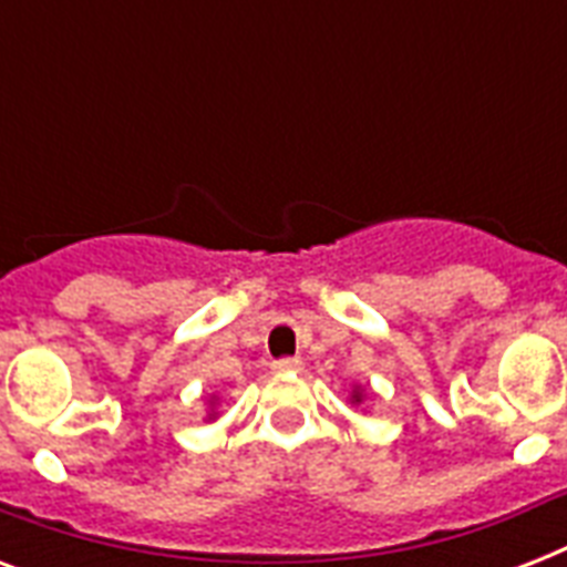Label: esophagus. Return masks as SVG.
Returning a JSON list of instances; mask_svg holds the SVG:
<instances>
[{
  "label": "esophagus",
  "mask_w": 567,
  "mask_h": 567,
  "mask_svg": "<svg viewBox=\"0 0 567 567\" xmlns=\"http://www.w3.org/2000/svg\"><path fill=\"white\" fill-rule=\"evenodd\" d=\"M274 371L276 373H300L302 362H300V359H276Z\"/></svg>",
  "instance_id": "1"
}]
</instances>
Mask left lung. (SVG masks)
I'll return each mask as SVG.
<instances>
[{
    "instance_id": "obj_1",
    "label": "left lung",
    "mask_w": 567,
    "mask_h": 567,
    "mask_svg": "<svg viewBox=\"0 0 567 567\" xmlns=\"http://www.w3.org/2000/svg\"><path fill=\"white\" fill-rule=\"evenodd\" d=\"M353 403H362V388H359V391H353Z\"/></svg>"
}]
</instances>
